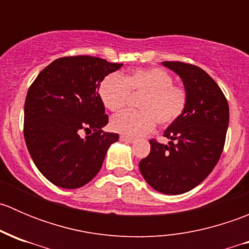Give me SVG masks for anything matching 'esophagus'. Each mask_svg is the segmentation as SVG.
Masks as SVG:
<instances>
[{"label":"esophagus","mask_w":249,"mask_h":249,"mask_svg":"<svg viewBox=\"0 0 249 249\" xmlns=\"http://www.w3.org/2000/svg\"><path fill=\"white\" fill-rule=\"evenodd\" d=\"M119 140L122 141V142H126V143H134L135 142L134 139H131V137L124 136V135H122V136L119 137Z\"/></svg>","instance_id":"1"}]
</instances>
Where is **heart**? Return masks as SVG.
Returning <instances> with one entry per match:
<instances>
[{"label": "heart", "instance_id": "1", "mask_svg": "<svg viewBox=\"0 0 249 249\" xmlns=\"http://www.w3.org/2000/svg\"><path fill=\"white\" fill-rule=\"evenodd\" d=\"M97 92L110 112L124 108L130 94H141L136 102L139 110L119 113L109 123L113 131L131 139L152 131L157 123L161 126L171 125L182 117L188 105L187 90L173 84L171 74L159 67L107 74L99 83Z\"/></svg>", "mask_w": 249, "mask_h": 249}]
</instances>
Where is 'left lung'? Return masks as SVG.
<instances>
[{
    "instance_id": "left-lung-1",
    "label": "left lung",
    "mask_w": 249,
    "mask_h": 249,
    "mask_svg": "<svg viewBox=\"0 0 249 249\" xmlns=\"http://www.w3.org/2000/svg\"><path fill=\"white\" fill-rule=\"evenodd\" d=\"M162 65L182 78L188 105L165 130L169 144L150 140V153L139 167L155 190L179 195L199 185L217 165L227 137L229 105L217 83L200 67L180 61Z\"/></svg>"
}]
</instances>
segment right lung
<instances>
[{"label": "right lung", "mask_w": 249, "mask_h": 249, "mask_svg": "<svg viewBox=\"0 0 249 249\" xmlns=\"http://www.w3.org/2000/svg\"><path fill=\"white\" fill-rule=\"evenodd\" d=\"M123 64L88 55L56 59L39 72L27 91L24 137L39 172L57 187L76 189L100 171L119 135L108 123L97 92L101 79ZM82 131H93L85 139Z\"/></svg>", "instance_id": "right-lung-1"}]
</instances>
